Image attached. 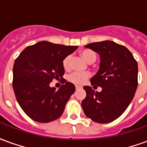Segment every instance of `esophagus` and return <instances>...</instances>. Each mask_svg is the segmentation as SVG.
Listing matches in <instances>:
<instances>
[{"instance_id":"34e87169","label":"esophagus","mask_w":147,"mask_h":147,"mask_svg":"<svg viewBox=\"0 0 147 147\" xmlns=\"http://www.w3.org/2000/svg\"><path fill=\"white\" fill-rule=\"evenodd\" d=\"M80 88H82V86H76V89H80Z\"/></svg>"}]
</instances>
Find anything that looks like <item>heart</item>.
Wrapping results in <instances>:
<instances>
[{
  "label": "heart",
  "mask_w": 147,
  "mask_h": 147,
  "mask_svg": "<svg viewBox=\"0 0 147 147\" xmlns=\"http://www.w3.org/2000/svg\"><path fill=\"white\" fill-rule=\"evenodd\" d=\"M81 56L83 57V59L86 61L88 63H93L96 60V54L90 49H84L80 53ZM71 56H67L64 58V60L62 61V65L64 67V70L68 71L71 67ZM90 77V73L88 72H84V73H80V72H74V73L71 74L68 76V80L71 82L72 83L75 84H83L85 83L88 78Z\"/></svg>",
  "instance_id": "1"
}]
</instances>
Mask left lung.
I'll use <instances>...</instances> for the list:
<instances>
[{"instance_id":"left-lung-1","label":"left lung","mask_w":147,"mask_h":147,"mask_svg":"<svg viewBox=\"0 0 147 147\" xmlns=\"http://www.w3.org/2000/svg\"><path fill=\"white\" fill-rule=\"evenodd\" d=\"M85 47L100 55V67L90 83L102 90L95 92L91 86H84L86 96L82 108L86 117L94 122L109 123L123 113L135 96L138 64L125 46L114 42H93Z\"/></svg>"}]
</instances>
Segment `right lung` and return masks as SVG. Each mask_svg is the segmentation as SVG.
Masks as SVG:
<instances>
[{"label": "right lung", "mask_w": 147, "mask_h": 147, "mask_svg": "<svg viewBox=\"0 0 147 147\" xmlns=\"http://www.w3.org/2000/svg\"><path fill=\"white\" fill-rule=\"evenodd\" d=\"M77 48L43 41L27 46L16 58L12 86L19 105L30 119L48 123L63 114L76 87L67 82L56 90L49 83L54 79L66 82L62 61Z\"/></svg>", "instance_id": "right-lung-1"}]
</instances>
